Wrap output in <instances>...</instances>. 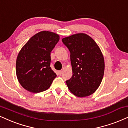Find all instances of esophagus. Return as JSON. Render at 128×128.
Returning a JSON list of instances; mask_svg holds the SVG:
<instances>
[{"label": "esophagus", "mask_w": 128, "mask_h": 128, "mask_svg": "<svg viewBox=\"0 0 128 128\" xmlns=\"http://www.w3.org/2000/svg\"><path fill=\"white\" fill-rule=\"evenodd\" d=\"M62 70H59L58 72V73L59 75H61V74H62Z\"/></svg>", "instance_id": "esophagus-1"}]
</instances>
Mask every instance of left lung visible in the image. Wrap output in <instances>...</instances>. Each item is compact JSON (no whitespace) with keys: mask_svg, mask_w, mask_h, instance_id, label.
<instances>
[{"mask_svg":"<svg viewBox=\"0 0 128 128\" xmlns=\"http://www.w3.org/2000/svg\"><path fill=\"white\" fill-rule=\"evenodd\" d=\"M70 52L73 75L66 82L69 90L78 97L92 94L100 86L104 73V60L99 46L84 33L63 38Z\"/></svg>","mask_w":128,"mask_h":128,"instance_id":"1","label":"left lung"}]
</instances>
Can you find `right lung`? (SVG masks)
<instances>
[{
  "mask_svg": "<svg viewBox=\"0 0 128 128\" xmlns=\"http://www.w3.org/2000/svg\"><path fill=\"white\" fill-rule=\"evenodd\" d=\"M60 40L53 32L36 34L22 48L16 61V74L21 85L28 91L47 90L56 74L50 68V52Z\"/></svg>",
  "mask_w": 128,
  "mask_h": 128,
  "instance_id": "obj_1",
  "label": "right lung"
}]
</instances>
